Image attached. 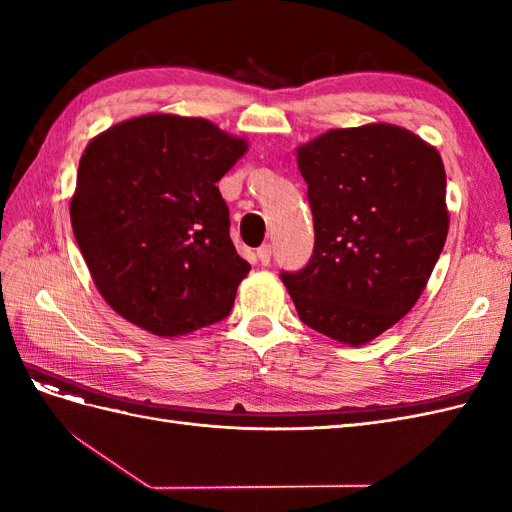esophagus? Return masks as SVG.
I'll use <instances>...</instances> for the list:
<instances>
[{
	"label": "esophagus",
	"mask_w": 512,
	"mask_h": 512,
	"mask_svg": "<svg viewBox=\"0 0 512 512\" xmlns=\"http://www.w3.org/2000/svg\"><path fill=\"white\" fill-rule=\"evenodd\" d=\"M256 256H258V262L260 265H269L271 262V245H260L258 250H256Z\"/></svg>",
	"instance_id": "34e87169"
}]
</instances>
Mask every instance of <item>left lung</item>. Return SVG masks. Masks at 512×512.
Wrapping results in <instances>:
<instances>
[{
    "mask_svg": "<svg viewBox=\"0 0 512 512\" xmlns=\"http://www.w3.org/2000/svg\"><path fill=\"white\" fill-rule=\"evenodd\" d=\"M314 215V254L282 273L299 318L363 346L421 297L448 235L438 149L393 123L335 128L297 147Z\"/></svg>",
    "mask_w": 512,
    "mask_h": 512,
    "instance_id": "8db88e82",
    "label": "left lung"
}]
</instances>
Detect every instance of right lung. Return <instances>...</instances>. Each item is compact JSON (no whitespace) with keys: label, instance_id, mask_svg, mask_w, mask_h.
I'll return each mask as SVG.
<instances>
[{"label":"right lung","instance_id":"right-lung-1","mask_svg":"<svg viewBox=\"0 0 512 512\" xmlns=\"http://www.w3.org/2000/svg\"><path fill=\"white\" fill-rule=\"evenodd\" d=\"M247 141L203 117L138 115L85 147L70 222L102 299L151 335L226 318L250 273L218 183Z\"/></svg>","mask_w":512,"mask_h":512}]
</instances>
